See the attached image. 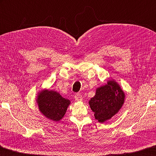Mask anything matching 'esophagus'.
<instances>
[{
    "label": "esophagus",
    "instance_id": "34e87169",
    "mask_svg": "<svg viewBox=\"0 0 156 156\" xmlns=\"http://www.w3.org/2000/svg\"><path fill=\"white\" fill-rule=\"evenodd\" d=\"M75 99L76 101H80L82 100V96L80 93H76L75 95Z\"/></svg>",
    "mask_w": 156,
    "mask_h": 156
}]
</instances>
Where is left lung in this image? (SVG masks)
I'll use <instances>...</instances> for the list:
<instances>
[{
	"mask_svg": "<svg viewBox=\"0 0 156 156\" xmlns=\"http://www.w3.org/2000/svg\"><path fill=\"white\" fill-rule=\"evenodd\" d=\"M125 95L115 81H108L106 85L97 88L95 95L89 101L95 119L100 123L115 115L122 108Z\"/></svg>",
	"mask_w": 156,
	"mask_h": 156,
	"instance_id": "left-lung-1",
	"label": "left lung"
}]
</instances>
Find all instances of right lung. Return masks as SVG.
Returning a JSON list of instances; mask_svg holds the SVG:
<instances>
[{
	"label": "right lung",
	"instance_id": "right-lung-1",
	"mask_svg": "<svg viewBox=\"0 0 156 156\" xmlns=\"http://www.w3.org/2000/svg\"><path fill=\"white\" fill-rule=\"evenodd\" d=\"M37 101L41 113L55 122L62 119L70 104L69 99L63 98L57 92L48 90L41 92Z\"/></svg>",
	"mask_w": 156,
	"mask_h": 156
}]
</instances>
